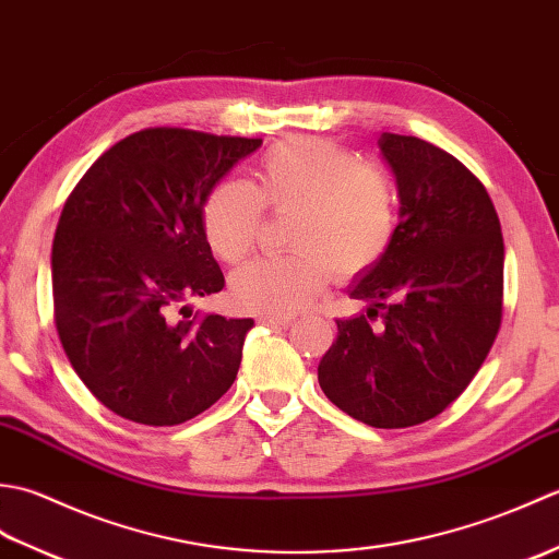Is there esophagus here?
<instances>
[{
  "label": "esophagus",
  "instance_id": "1",
  "mask_svg": "<svg viewBox=\"0 0 559 559\" xmlns=\"http://www.w3.org/2000/svg\"><path fill=\"white\" fill-rule=\"evenodd\" d=\"M261 322L271 326H290L295 322V317H264Z\"/></svg>",
  "mask_w": 559,
  "mask_h": 559
}]
</instances>
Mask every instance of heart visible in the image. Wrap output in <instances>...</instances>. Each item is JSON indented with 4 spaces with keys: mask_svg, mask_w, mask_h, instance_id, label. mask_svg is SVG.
Wrapping results in <instances>:
<instances>
[{
    "mask_svg": "<svg viewBox=\"0 0 559 559\" xmlns=\"http://www.w3.org/2000/svg\"><path fill=\"white\" fill-rule=\"evenodd\" d=\"M264 204L295 213V254L257 259L233 273V298L252 312L305 310L329 286L331 266L353 276L377 264L394 240L396 194L389 177L326 139L281 141L259 160L254 185L228 180L213 189L204 204L213 252L230 264L252 252Z\"/></svg>",
    "mask_w": 559,
    "mask_h": 559,
    "instance_id": "1",
    "label": "heart"
}]
</instances>
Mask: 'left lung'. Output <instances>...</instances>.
Listing matches in <instances>:
<instances>
[{"instance_id": "1", "label": "left lung", "mask_w": 559, "mask_h": 559, "mask_svg": "<svg viewBox=\"0 0 559 559\" xmlns=\"http://www.w3.org/2000/svg\"><path fill=\"white\" fill-rule=\"evenodd\" d=\"M399 225L386 254L355 273L348 295L367 314L336 319L319 386L350 418L384 430L442 413L495 343L502 322L504 242L478 177L418 136L384 132ZM379 316L383 324L372 328Z\"/></svg>"}]
</instances>
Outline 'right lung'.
I'll use <instances>...</instances> for the list:
<instances>
[{
  "mask_svg": "<svg viewBox=\"0 0 559 559\" xmlns=\"http://www.w3.org/2000/svg\"><path fill=\"white\" fill-rule=\"evenodd\" d=\"M259 146L144 129L105 151L67 199L52 242L57 334L81 382L127 420L180 425L235 382L254 319L186 310L225 286L206 199Z\"/></svg>",
  "mask_w": 559,
  "mask_h": 559,
  "instance_id": "1",
  "label": "right lung"
}]
</instances>
